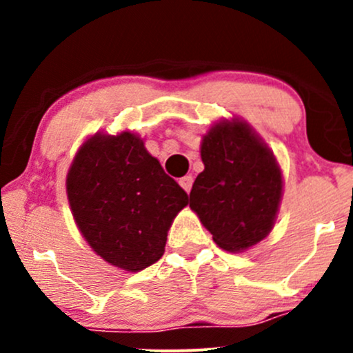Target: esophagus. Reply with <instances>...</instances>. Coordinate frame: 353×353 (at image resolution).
Masks as SVG:
<instances>
[{"mask_svg": "<svg viewBox=\"0 0 353 353\" xmlns=\"http://www.w3.org/2000/svg\"><path fill=\"white\" fill-rule=\"evenodd\" d=\"M192 182H194L192 176H184V177H181V179H179L181 188L184 189L188 194L190 192V189H192Z\"/></svg>", "mask_w": 353, "mask_h": 353, "instance_id": "1", "label": "esophagus"}]
</instances>
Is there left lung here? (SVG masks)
<instances>
[{
    "mask_svg": "<svg viewBox=\"0 0 353 353\" xmlns=\"http://www.w3.org/2000/svg\"><path fill=\"white\" fill-rule=\"evenodd\" d=\"M204 171L190 190L189 208L214 242L244 252L269 236L283 192L282 169L274 152L241 117L221 119L201 141Z\"/></svg>",
    "mask_w": 353,
    "mask_h": 353,
    "instance_id": "obj_1",
    "label": "left lung"
}]
</instances>
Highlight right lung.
I'll return each instance as SVG.
<instances>
[{
	"label": "right lung",
	"instance_id": "obj_1",
	"mask_svg": "<svg viewBox=\"0 0 353 353\" xmlns=\"http://www.w3.org/2000/svg\"><path fill=\"white\" fill-rule=\"evenodd\" d=\"M66 194L88 245L128 272L163 257L172 221L189 202L131 131L96 132L84 141L68 171Z\"/></svg>",
	"mask_w": 353,
	"mask_h": 353
}]
</instances>
